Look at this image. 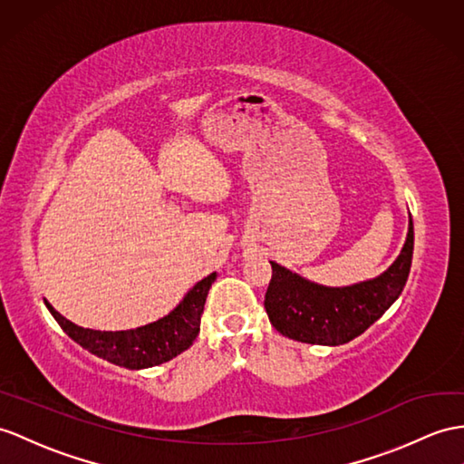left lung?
Here are the masks:
<instances>
[{"label": "left lung", "instance_id": "1", "mask_svg": "<svg viewBox=\"0 0 464 464\" xmlns=\"http://www.w3.org/2000/svg\"><path fill=\"white\" fill-rule=\"evenodd\" d=\"M413 256V222L395 262L374 279L326 287L276 262L266 293L269 323L284 336L307 344L338 346L362 334L401 295Z\"/></svg>", "mask_w": 464, "mask_h": 464}]
</instances>
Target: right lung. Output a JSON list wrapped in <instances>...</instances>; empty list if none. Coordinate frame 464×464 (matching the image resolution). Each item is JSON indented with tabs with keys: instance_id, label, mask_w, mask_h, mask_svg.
Masks as SVG:
<instances>
[{
	"instance_id": "1",
	"label": "right lung",
	"mask_w": 464,
	"mask_h": 464,
	"mask_svg": "<svg viewBox=\"0 0 464 464\" xmlns=\"http://www.w3.org/2000/svg\"><path fill=\"white\" fill-rule=\"evenodd\" d=\"M214 279H217V271L190 287L183 301L165 317L130 331L84 329V326L64 319L49 301H44V304L54 321L61 324V329L88 353L121 368L143 370L169 362L195 343L200 331V314L205 311L208 289Z\"/></svg>"
}]
</instances>
